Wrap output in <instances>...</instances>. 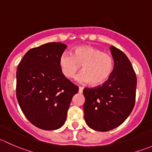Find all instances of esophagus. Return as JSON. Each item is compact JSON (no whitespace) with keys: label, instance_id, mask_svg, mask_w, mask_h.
Here are the masks:
<instances>
[{"label":"esophagus","instance_id":"34e87169","mask_svg":"<svg viewBox=\"0 0 152 152\" xmlns=\"http://www.w3.org/2000/svg\"><path fill=\"white\" fill-rule=\"evenodd\" d=\"M83 87H79V93H83Z\"/></svg>","mask_w":152,"mask_h":152}]
</instances>
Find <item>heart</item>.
I'll use <instances>...</instances> for the list:
<instances>
[{"mask_svg": "<svg viewBox=\"0 0 152 152\" xmlns=\"http://www.w3.org/2000/svg\"><path fill=\"white\" fill-rule=\"evenodd\" d=\"M62 74L66 79H72L82 66L84 70L76 76L82 83L93 86L103 85L107 82L114 69V60L108 53L92 45H82L73 50L72 53H63L59 59Z\"/></svg>", "mask_w": 152, "mask_h": 152, "instance_id": "b5f03b06", "label": "heart"}]
</instances>
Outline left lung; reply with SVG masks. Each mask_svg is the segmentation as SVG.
Instances as JSON below:
<instances>
[{
	"mask_svg": "<svg viewBox=\"0 0 152 152\" xmlns=\"http://www.w3.org/2000/svg\"><path fill=\"white\" fill-rule=\"evenodd\" d=\"M114 69L103 85L84 89L85 120L96 131L107 132L124 122L135 103L137 77L125 53L111 45Z\"/></svg>",
	"mask_w": 152,
	"mask_h": 152,
	"instance_id": "1",
	"label": "left lung"
}]
</instances>
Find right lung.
<instances>
[{
	"mask_svg": "<svg viewBox=\"0 0 152 152\" xmlns=\"http://www.w3.org/2000/svg\"><path fill=\"white\" fill-rule=\"evenodd\" d=\"M66 48L61 42L34 48L18 65L17 99L26 118L41 129L63 126L72 98L79 91L59 68V57Z\"/></svg>",
	"mask_w": 152,
	"mask_h": 152,
	"instance_id": "obj_1",
	"label": "right lung"
}]
</instances>
